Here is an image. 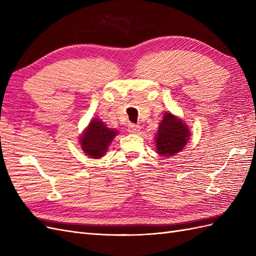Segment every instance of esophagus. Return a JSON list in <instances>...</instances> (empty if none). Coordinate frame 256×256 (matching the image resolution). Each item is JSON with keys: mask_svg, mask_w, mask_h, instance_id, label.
I'll list each match as a JSON object with an SVG mask.
<instances>
[{"mask_svg": "<svg viewBox=\"0 0 256 256\" xmlns=\"http://www.w3.org/2000/svg\"><path fill=\"white\" fill-rule=\"evenodd\" d=\"M140 129H141V127L138 125H134V124H129V126H128V131L130 134H136L140 131Z\"/></svg>", "mask_w": 256, "mask_h": 256, "instance_id": "obj_1", "label": "esophagus"}]
</instances>
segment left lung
Here are the masks:
<instances>
[{"mask_svg": "<svg viewBox=\"0 0 256 256\" xmlns=\"http://www.w3.org/2000/svg\"><path fill=\"white\" fill-rule=\"evenodd\" d=\"M190 129L180 118L170 111L166 112L154 136L157 154L172 157L184 150L190 140Z\"/></svg>", "mask_w": 256, "mask_h": 256, "instance_id": "8db88e82", "label": "left lung"}]
</instances>
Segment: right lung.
I'll return each instance as SVG.
<instances>
[{
  "label": "right lung",
  "instance_id": "obj_1",
  "mask_svg": "<svg viewBox=\"0 0 256 256\" xmlns=\"http://www.w3.org/2000/svg\"><path fill=\"white\" fill-rule=\"evenodd\" d=\"M118 130L109 128L99 118H92L80 136V146L84 154L92 159H100L108 152Z\"/></svg>",
  "mask_w": 256,
  "mask_h": 256
}]
</instances>
